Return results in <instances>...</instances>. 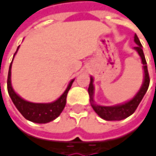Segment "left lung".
<instances>
[{
	"label": "left lung",
	"mask_w": 156,
	"mask_h": 156,
	"mask_svg": "<svg viewBox=\"0 0 156 156\" xmlns=\"http://www.w3.org/2000/svg\"><path fill=\"white\" fill-rule=\"evenodd\" d=\"M134 41L137 44V46L134 48L137 53L139 54L141 59H142V63H143V69H144V82L143 85L140 87L139 91L136 94V96L129 101L120 104V105H116V106H113V107H104V106H99L97 105L94 101V79L92 77H90V83H89V87H88V94H89V98H90V103H91V107L93 108L94 111L103 119L107 120V121H119L122 119H125L126 117H128L129 115H131L136 109L137 108L138 105L140 104L141 100L143 99L144 96L145 95L148 87H149V83H150V78H149V74H148V70H147V65H146V60L144 58V51L142 49V44H141L140 41L137 37L136 34H135L134 37Z\"/></svg>",
	"instance_id": "obj_1"
}]
</instances>
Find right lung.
<instances>
[{
  "mask_svg": "<svg viewBox=\"0 0 156 156\" xmlns=\"http://www.w3.org/2000/svg\"><path fill=\"white\" fill-rule=\"evenodd\" d=\"M20 46L18 47L16 50L15 54L17 53ZM14 54V56H15ZM13 56V58H14ZM13 60V58H12ZM12 61L10 65L9 68V72H8V79H7V88H8V93L15 105L16 108L20 111V113L29 121H31L33 123H38V124H46L54 119H56L60 113L63 111V109L66 106L67 102V95L69 90L70 89L72 83L74 79H72L64 93L54 102L51 103H32L29 102L27 100H24L21 98L12 88V81H11V75H12Z\"/></svg>",
  "mask_w": 156,
  "mask_h": 156,
  "instance_id": "obj_1",
  "label": "right lung"
}]
</instances>
